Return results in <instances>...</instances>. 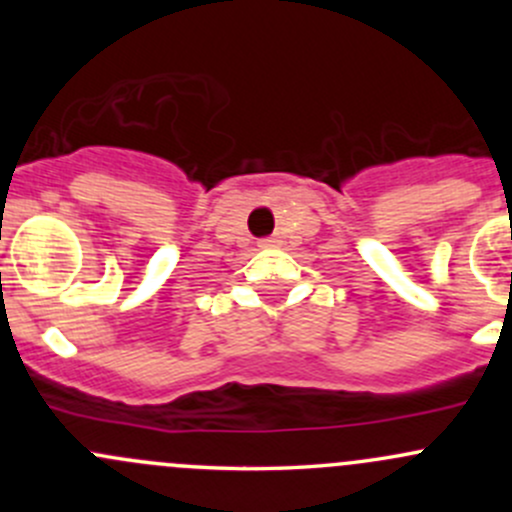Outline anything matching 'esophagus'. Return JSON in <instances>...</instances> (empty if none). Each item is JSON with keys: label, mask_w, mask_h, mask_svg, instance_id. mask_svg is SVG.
<instances>
[{"label": "esophagus", "mask_w": 512, "mask_h": 512, "mask_svg": "<svg viewBox=\"0 0 512 512\" xmlns=\"http://www.w3.org/2000/svg\"><path fill=\"white\" fill-rule=\"evenodd\" d=\"M260 247H275V240H272V237H270V240H262Z\"/></svg>", "instance_id": "obj_1"}]
</instances>
